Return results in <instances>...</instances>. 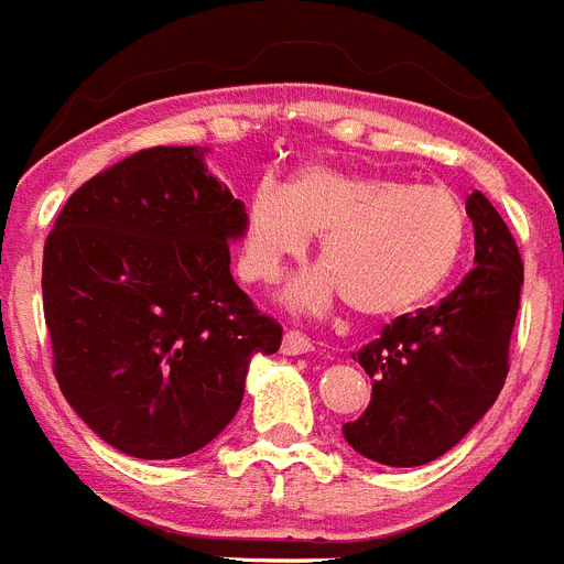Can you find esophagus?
Returning <instances> with one entry per match:
<instances>
[{"instance_id":"34e87169","label":"esophagus","mask_w":564,"mask_h":564,"mask_svg":"<svg viewBox=\"0 0 564 564\" xmlns=\"http://www.w3.org/2000/svg\"><path fill=\"white\" fill-rule=\"evenodd\" d=\"M311 350H314V341L307 339L305 334H300V330H288L285 339H282V354L288 356L311 354Z\"/></svg>"}]
</instances>
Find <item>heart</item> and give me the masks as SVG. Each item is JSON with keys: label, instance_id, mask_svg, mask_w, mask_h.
<instances>
[{"label": "heart", "instance_id": "b5f03b06", "mask_svg": "<svg viewBox=\"0 0 564 564\" xmlns=\"http://www.w3.org/2000/svg\"><path fill=\"white\" fill-rule=\"evenodd\" d=\"M322 234L325 268L288 288V305L325 314L348 296L373 319L408 314L454 273L468 234L459 196L442 185L305 165L291 185L264 176L250 191L242 228V276L271 285Z\"/></svg>", "mask_w": 564, "mask_h": 564}]
</instances>
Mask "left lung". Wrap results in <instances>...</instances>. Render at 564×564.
<instances>
[{"instance_id": "obj_1", "label": "left lung", "mask_w": 564, "mask_h": 564, "mask_svg": "<svg viewBox=\"0 0 564 564\" xmlns=\"http://www.w3.org/2000/svg\"><path fill=\"white\" fill-rule=\"evenodd\" d=\"M474 264L440 305L399 316L354 359L373 379L370 405L341 425L356 454L391 468L440 459L482 420L508 377L524 271L511 230L479 191L465 202Z\"/></svg>"}]
</instances>
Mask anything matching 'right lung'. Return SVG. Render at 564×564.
<instances>
[{
	"instance_id": "1",
	"label": "right lung",
	"mask_w": 564,
	"mask_h": 564,
	"mask_svg": "<svg viewBox=\"0 0 564 564\" xmlns=\"http://www.w3.org/2000/svg\"><path fill=\"white\" fill-rule=\"evenodd\" d=\"M205 151L159 144L96 173L42 257L53 377L99 440L137 459L214 442L242 405L250 359L282 345L230 276L245 205Z\"/></svg>"
}]
</instances>
